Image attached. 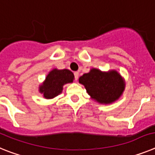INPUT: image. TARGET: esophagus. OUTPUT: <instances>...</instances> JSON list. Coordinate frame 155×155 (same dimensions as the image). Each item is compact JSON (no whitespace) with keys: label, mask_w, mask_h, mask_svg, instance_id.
I'll return each mask as SVG.
<instances>
[{"label":"esophagus","mask_w":155,"mask_h":155,"mask_svg":"<svg viewBox=\"0 0 155 155\" xmlns=\"http://www.w3.org/2000/svg\"><path fill=\"white\" fill-rule=\"evenodd\" d=\"M74 77H75V79H76V80H77L78 78H79V72H74Z\"/></svg>","instance_id":"1"}]
</instances>
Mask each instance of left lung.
I'll return each instance as SVG.
<instances>
[{
	"instance_id": "1",
	"label": "left lung",
	"mask_w": 155,
	"mask_h": 155,
	"mask_svg": "<svg viewBox=\"0 0 155 155\" xmlns=\"http://www.w3.org/2000/svg\"><path fill=\"white\" fill-rule=\"evenodd\" d=\"M79 82L87 93L100 103L109 104L117 100L124 91V82L116 71L102 72L93 68L80 76Z\"/></svg>"
}]
</instances>
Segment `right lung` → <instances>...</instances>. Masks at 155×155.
Instances as JSON below:
<instances>
[{
	"label": "right lung",
	"instance_id": "right-lung-1",
	"mask_svg": "<svg viewBox=\"0 0 155 155\" xmlns=\"http://www.w3.org/2000/svg\"><path fill=\"white\" fill-rule=\"evenodd\" d=\"M73 79V73L68 69L52 70L46 78L44 84L40 87V92L48 99L54 97L61 94L63 85L72 83Z\"/></svg>",
	"mask_w": 155,
	"mask_h": 155
}]
</instances>
